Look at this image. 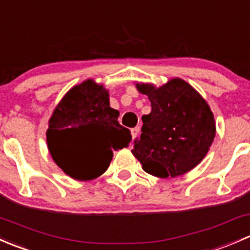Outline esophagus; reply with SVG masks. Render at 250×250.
<instances>
[{
  "instance_id": "esophagus-1",
  "label": "esophagus",
  "mask_w": 250,
  "mask_h": 250,
  "mask_svg": "<svg viewBox=\"0 0 250 250\" xmlns=\"http://www.w3.org/2000/svg\"><path fill=\"white\" fill-rule=\"evenodd\" d=\"M139 132H140V128H139V127L133 128V129H132V135H133V138H137L138 135H139Z\"/></svg>"
}]
</instances>
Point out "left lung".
Returning a JSON list of instances; mask_svg holds the SVG:
<instances>
[{
    "mask_svg": "<svg viewBox=\"0 0 250 250\" xmlns=\"http://www.w3.org/2000/svg\"><path fill=\"white\" fill-rule=\"evenodd\" d=\"M135 87L147 95L151 112L141 118L143 133L134 141V157L146 173L157 178L190 172L206 157L215 138V121L208 103L179 77L160 87L143 82Z\"/></svg>",
    "mask_w": 250,
    "mask_h": 250,
    "instance_id": "obj_1",
    "label": "left lung"
}]
</instances>
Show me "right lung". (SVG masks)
Listing matches in <instances>:
<instances>
[{"label":"right lung","mask_w":250,"mask_h":250,"mask_svg":"<svg viewBox=\"0 0 250 250\" xmlns=\"http://www.w3.org/2000/svg\"><path fill=\"white\" fill-rule=\"evenodd\" d=\"M109 90L92 78L74 85L53 111L47 146L53 161L66 175L93 180L109 168L113 151L129 145L130 130L118 123L110 107Z\"/></svg>","instance_id":"obj_1"}]
</instances>
